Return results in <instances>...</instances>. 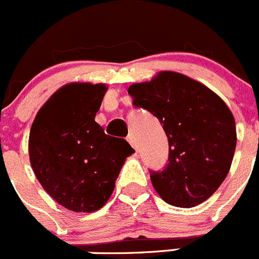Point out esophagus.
<instances>
[{
  "instance_id": "1",
  "label": "esophagus",
  "mask_w": 259,
  "mask_h": 259,
  "mask_svg": "<svg viewBox=\"0 0 259 259\" xmlns=\"http://www.w3.org/2000/svg\"><path fill=\"white\" fill-rule=\"evenodd\" d=\"M127 141L130 142V144H131L132 145V148H135L137 150V148H139V144H137V141H136V137H135V135L134 134H130L127 136Z\"/></svg>"
}]
</instances>
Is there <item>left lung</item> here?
<instances>
[{
  "label": "left lung",
  "mask_w": 259,
  "mask_h": 259,
  "mask_svg": "<svg viewBox=\"0 0 259 259\" xmlns=\"http://www.w3.org/2000/svg\"><path fill=\"white\" fill-rule=\"evenodd\" d=\"M128 94L134 105L158 118L168 137L169 163L150 175L158 195L180 208L210 198L226 179L236 148L235 118L226 103L203 83L169 70L134 83Z\"/></svg>",
  "instance_id": "left-lung-1"
}]
</instances>
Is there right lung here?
<instances>
[{
    "mask_svg": "<svg viewBox=\"0 0 259 259\" xmlns=\"http://www.w3.org/2000/svg\"><path fill=\"white\" fill-rule=\"evenodd\" d=\"M106 91L104 83H66L41 106L30 127L35 177L56 203L75 213L105 205L134 153L125 140L108 136L95 122Z\"/></svg>",
    "mask_w": 259,
    "mask_h": 259,
    "instance_id": "add662e5",
    "label": "right lung"
}]
</instances>
